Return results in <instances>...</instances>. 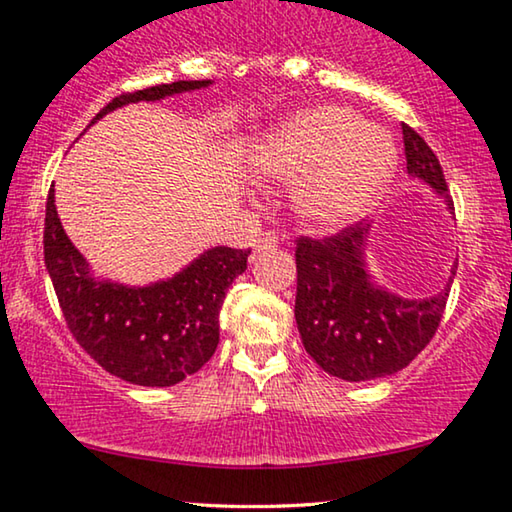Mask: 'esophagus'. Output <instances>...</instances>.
Instances as JSON below:
<instances>
[{"mask_svg":"<svg viewBox=\"0 0 512 512\" xmlns=\"http://www.w3.org/2000/svg\"><path fill=\"white\" fill-rule=\"evenodd\" d=\"M278 243H280V239H278L276 232H264V234L259 236V239L255 241V253H264V250L278 248Z\"/></svg>","mask_w":512,"mask_h":512,"instance_id":"esophagus-1","label":"esophagus"}]
</instances>
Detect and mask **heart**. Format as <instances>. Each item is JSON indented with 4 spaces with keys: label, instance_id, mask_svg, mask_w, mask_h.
I'll return each instance as SVG.
<instances>
[{
    "label": "heart",
    "instance_id": "b5f03b06",
    "mask_svg": "<svg viewBox=\"0 0 512 512\" xmlns=\"http://www.w3.org/2000/svg\"><path fill=\"white\" fill-rule=\"evenodd\" d=\"M394 162L390 136L343 106L294 115L271 129L250 155L255 174L297 183L292 208L315 232H338L362 220L383 197Z\"/></svg>",
    "mask_w": 512,
    "mask_h": 512
}]
</instances>
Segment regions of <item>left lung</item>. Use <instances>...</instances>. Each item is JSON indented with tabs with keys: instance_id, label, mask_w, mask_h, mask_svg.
<instances>
[{
	"instance_id": "1",
	"label": "left lung",
	"mask_w": 512,
	"mask_h": 512,
	"mask_svg": "<svg viewBox=\"0 0 512 512\" xmlns=\"http://www.w3.org/2000/svg\"><path fill=\"white\" fill-rule=\"evenodd\" d=\"M408 176L427 183L455 211L443 169L420 134L401 125ZM371 225H352L329 239L297 241L294 318L301 343L320 369L348 383L392 376L413 362L441 325L452 266L434 297L406 299L378 285L366 264Z\"/></svg>"
}]
</instances>
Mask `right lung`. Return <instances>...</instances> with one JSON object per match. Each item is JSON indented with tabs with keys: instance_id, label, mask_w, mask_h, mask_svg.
I'll list each match as a JSON object with an SVG mask.
<instances>
[{
	"instance_id": "obj_1",
	"label": "right lung",
	"mask_w": 512,
	"mask_h": 512,
	"mask_svg": "<svg viewBox=\"0 0 512 512\" xmlns=\"http://www.w3.org/2000/svg\"><path fill=\"white\" fill-rule=\"evenodd\" d=\"M213 81H176L115 97L90 125L120 106L160 102ZM250 250L208 248L157 283L134 287L97 278L64 232L50 187L43 257L67 327L111 376L143 387H171L197 373L220 341V308L234 278L248 269Z\"/></svg>"
}]
</instances>
